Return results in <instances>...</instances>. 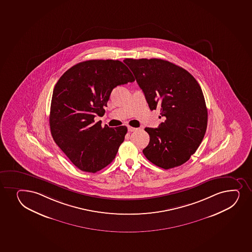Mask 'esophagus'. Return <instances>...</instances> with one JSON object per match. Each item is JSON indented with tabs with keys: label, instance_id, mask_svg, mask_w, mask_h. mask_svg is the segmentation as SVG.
Here are the masks:
<instances>
[{
	"label": "esophagus",
	"instance_id": "1",
	"mask_svg": "<svg viewBox=\"0 0 252 252\" xmlns=\"http://www.w3.org/2000/svg\"><path fill=\"white\" fill-rule=\"evenodd\" d=\"M138 130V128L136 127H131V126H128V131H130V132H132V131H135V130Z\"/></svg>",
	"mask_w": 252,
	"mask_h": 252
}]
</instances>
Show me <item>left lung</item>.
Instances as JSON below:
<instances>
[{"label": "left lung", "instance_id": "8db88e82", "mask_svg": "<svg viewBox=\"0 0 252 252\" xmlns=\"http://www.w3.org/2000/svg\"><path fill=\"white\" fill-rule=\"evenodd\" d=\"M151 110L166 117L158 128H145L150 142L143 154L158 167L181 166L199 147L206 132L208 110L200 85L192 74L160 59H126Z\"/></svg>", "mask_w": 252, "mask_h": 252}]
</instances>
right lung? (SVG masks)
<instances>
[{"mask_svg":"<svg viewBox=\"0 0 252 252\" xmlns=\"http://www.w3.org/2000/svg\"><path fill=\"white\" fill-rule=\"evenodd\" d=\"M134 80L119 60H93L71 67L57 82L49 115L52 136L79 169L96 173L116 158L127 127H102L94 117L104 116L114 88Z\"/></svg>","mask_w":252,"mask_h":252,"instance_id":"obj_1","label":"right lung"}]
</instances>
